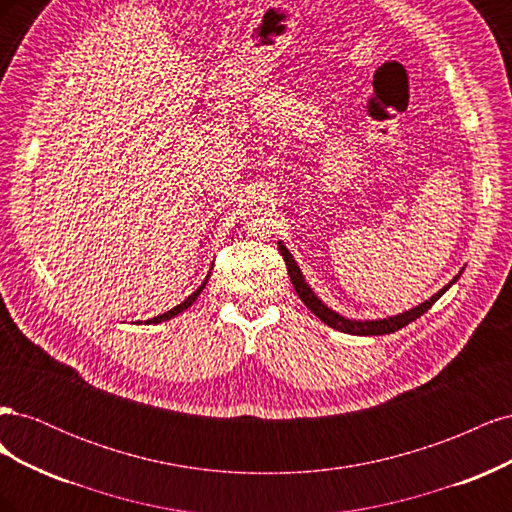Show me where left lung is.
Instances as JSON below:
<instances>
[{
  "mask_svg": "<svg viewBox=\"0 0 512 512\" xmlns=\"http://www.w3.org/2000/svg\"><path fill=\"white\" fill-rule=\"evenodd\" d=\"M280 254L284 256L286 269H288V275H290V282H292L294 290H297L301 301L307 305V309H312V312L324 324H329L331 329H337V331H342V333H350V335H389V333H395L399 329H404L406 324H410L412 320L421 318L427 312V309L433 303H436L442 297V294L457 282V277H459V275L453 277V282L446 284L440 292L433 294L429 301L408 309V312H404V314H397V316H391V318H382V320H350V318H344V316H339L337 312H333L331 307H327L316 297L314 290L309 288V284L303 280V273H301L299 265H297V262H294L292 254L288 252V247L282 241H280Z\"/></svg>",
  "mask_w": 512,
  "mask_h": 512,
  "instance_id": "obj_1",
  "label": "left lung"
}]
</instances>
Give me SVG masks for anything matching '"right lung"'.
Segmentation results:
<instances>
[{
  "label": "right lung",
  "instance_id": "obj_1",
  "mask_svg": "<svg viewBox=\"0 0 512 512\" xmlns=\"http://www.w3.org/2000/svg\"><path fill=\"white\" fill-rule=\"evenodd\" d=\"M207 280H209V275L205 277V282L203 284H200L192 294H190V297L188 299H185L183 303H179L177 307H173V309H168V312H164V314H160V316H156V318H151V320H145V324H158V322H164V320H170V318H175L177 314H181L183 312V309H188L196 299H198V294L200 292H203V288H205V284H207Z\"/></svg>",
  "mask_w": 512,
  "mask_h": 512
}]
</instances>
